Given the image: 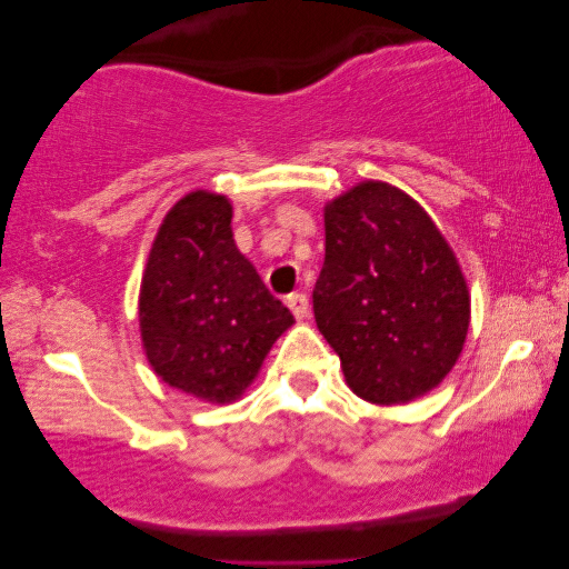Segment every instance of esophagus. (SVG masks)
Segmentation results:
<instances>
[{"mask_svg":"<svg viewBox=\"0 0 569 569\" xmlns=\"http://www.w3.org/2000/svg\"><path fill=\"white\" fill-rule=\"evenodd\" d=\"M284 302H287V308L292 310L295 318H306L308 316V295L292 292V295H287Z\"/></svg>","mask_w":569,"mask_h":569,"instance_id":"esophagus-1","label":"esophagus"}]
</instances>
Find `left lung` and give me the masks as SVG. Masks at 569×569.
Returning a JSON list of instances; mask_svg holds the SVG:
<instances>
[{"mask_svg":"<svg viewBox=\"0 0 569 569\" xmlns=\"http://www.w3.org/2000/svg\"><path fill=\"white\" fill-rule=\"evenodd\" d=\"M318 331L347 386L370 403L419 399L453 370L469 331V287L438 224L409 193L362 181L323 209Z\"/></svg>","mask_w":569,"mask_h":569,"instance_id":"obj_1","label":"left lung"}]
</instances>
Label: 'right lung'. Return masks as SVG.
<instances>
[{
	"label": "right lung",
	"mask_w": 569,
	"mask_h": 569,
	"mask_svg": "<svg viewBox=\"0 0 569 569\" xmlns=\"http://www.w3.org/2000/svg\"><path fill=\"white\" fill-rule=\"evenodd\" d=\"M232 204L191 191L162 220L139 290L152 370L201 401H236L295 323L232 240Z\"/></svg>",
	"instance_id": "right-lung-1"
}]
</instances>
